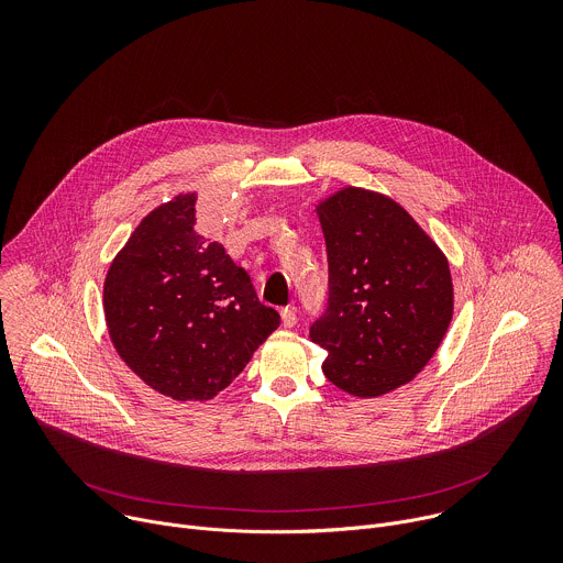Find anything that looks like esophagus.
Segmentation results:
<instances>
[{
	"label": "esophagus",
	"mask_w": 563,
	"mask_h": 563,
	"mask_svg": "<svg viewBox=\"0 0 563 563\" xmlns=\"http://www.w3.org/2000/svg\"><path fill=\"white\" fill-rule=\"evenodd\" d=\"M280 316H283V325L285 328H294L298 323V313H296L294 307H283Z\"/></svg>",
	"instance_id": "obj_1"
}]
</instances>
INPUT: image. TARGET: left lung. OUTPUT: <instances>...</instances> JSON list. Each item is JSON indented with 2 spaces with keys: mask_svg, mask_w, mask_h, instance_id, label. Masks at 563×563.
Listing matches in <instances>:
<instances>
[{
  "mask_svg": "<svg viewBox=\"0 0 563 563\" xmlns=\"http://www.w3.org/2000/svg\"><path fill=\"white\" fill-rule=\"evenodd\" d=\"M328 247V305L309 339L325 376L354 396L412 380L452 318V278L439 247L394 200L343 189L318 207Z\"/></svg>",
  "mask_w": 563,
  "mask_h": 563,
  "instance_id": "1",
  "label": "left lung"
}]
</instances>
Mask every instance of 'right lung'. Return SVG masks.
Wrapping results in <instances>:
<instances>
[{"instance_id": "right-lung-1", "label": "right lung", "mask_w": 563, "mask_h": 563, "mask_svg": "<svg viewBox=\"0 0 563 563\" xmlns=\"http://www.w3.org/2000/svg\"><path fill=\"white\" fill-rule=\"evenodd\" d=\"M196 196L153 209L109 267L104 313L122 361L155 391L207 400L245 369L280 313L196 229Z\"/></svg>"}]
</instances>
